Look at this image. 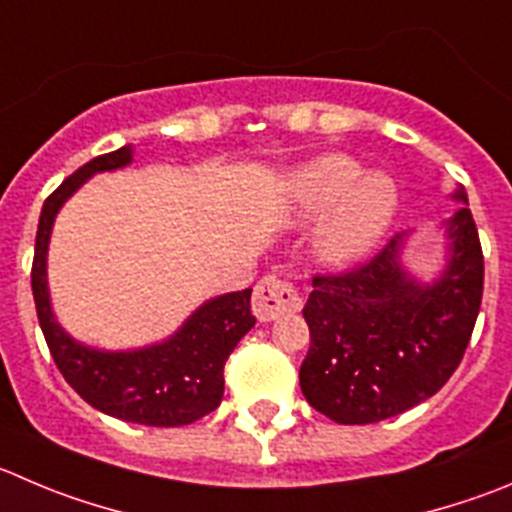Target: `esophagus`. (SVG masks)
Here are the masks:
<instances>
[{
    "instance_id": "esophagus-1",
    "label": "esophagus",
    "mask_w": 512,
    "mask_h": 512,
    "mask_svg": "<svg viewBox=\"0 0 512 512\" xmlns=\"http://www.w3.org/2000/svg\"><path fill=\"white\" fill-rule=\"evenodd\" d=\"M251 309L259 321L279 319L286 311L301 309V296L289 279L281 276H264L253 291Z\"/></svg>"
}]
</instances>
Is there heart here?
<instances>
[{"label": "heart", "instance_id": "obj_1", "mask_svg": "<svg viewBox=\"0 0 512 512\" xmlns=\"http://www.w3.org/2000/svg\"><path fill=\"white\" fill-rule=\"evenodd\" d=\"M291 203L299 218L326 213L314 246L329 264H349L372 251L397 216L399 193L387 173H362L359 160L329 153L291 175Z\"/></svg>", "mask_w": 512, "mask_h": 512}]
</instances>
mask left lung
I'll return each instance as SVG.
<instances>
[{
	"instance_id": "obj_1",
	"label": "left lung",
	"mask_w": 512,
	"mask_h": 512,
	"mask_svg": "<svg viewBox=\"0 0 512 512\" xmlns=\"http://www.w3.org/2000/svg\"><path fill=\"white\" fill-rule=\"evenodd\" d=\"M452 198L467 203L465 188ZM445 233L447 266L432 284L407 274L399 233L359 269L314 276L299 382L316 412L339 425L389 420L452 377L478 319L485 266L470 208L445 221Z\"/></svg>"
}]
</instances>
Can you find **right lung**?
<instances>
[{
    "label": "right lung",
    "mask_w": 512,
    "mask_h": 512,
    "mask_svg": "<svg viewBox=\"0 0 512 512\" xmlns=\"http://www.w3.org/2000/svg\"><path fill=\"white\" fill-rule=\"evenodd\" d=\"M130 160V145L97 155L62 180V186L45 201L34 241V306L57 369L87 405L135 425H191L221 405L223 364L243 334L256 324L251 314V289L206 301L183 321L173 337L130 352H105L75 342L52 314L47 248L55 216L87 178L125 168Z\"/></svg>",
    "instance_id": "1"
}]
</instances>
